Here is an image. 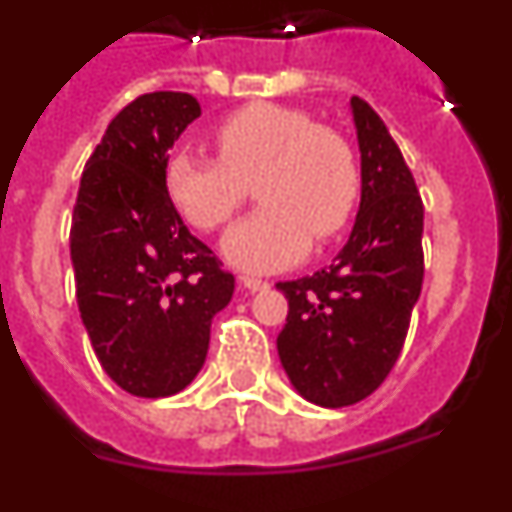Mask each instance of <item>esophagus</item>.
<instances>
[{
  "label": "esophagus",
  "instance_id": "34e87169",
  "mask_svg": "<svg viewBox=\"0 0 512 512\" xmlns=\"http://www.w3.org/2000/svg\"><path fill=\"white\" fill-rule=\"evenodd\" d=\"M241 284L248 289V292H259V289L269 287V282H264V279H256V277H241Z\"/></svg>",
  "mask_w": 512,
  "mask_h": 512
}]
</instances>
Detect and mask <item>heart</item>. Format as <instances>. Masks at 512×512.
<instances>
[{
  "label": "heart",
  "mask_w": 512,
  "mask_h": 512,
  "mask_svg": "<svg viewBox=\"0 0 512 512\" xmlns=\"http://www.w3.org/2000/svg\"><path fill=\"white\" fill-rule=\"evenodd\" d=\"M220 158L171 153L164 184L179 215L197 230H217L233 217L256 182L264 207L223 238L225 259L243 271L287 269L320 243L336 238L359 202L361 176L346 138L305 110L256 102L225 117L215 130Z\"/></svg>",
  "instance_id": "obj_1"
}]
</instances>
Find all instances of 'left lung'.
I'll use <instances>...</instances> for the list:
<instances>
[{
    "label": "left lung",
    "instance_id": "obj_1",
    "mask_svg": "<svg viewBox=\"0 0 512 512\" xmlns=\"http://www.w3.org/2000/svg\"><path fill=\"white\" fill-rule=\"evenodd\" d=\"M361 202L328 269L279 282L289 302L277 351L289 382L320 408L372 395L392 372L423 287V202L382 117L351 97Z\"/></svg>",
    "mask_w": 512,
    "mask_h": 512
}]
</instances>
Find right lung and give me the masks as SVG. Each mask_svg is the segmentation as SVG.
<instances>
[{
  "mask_svg": "<svg viewBox=\"0 0 512 512\" xmlns=\"http://www.w3.org/2000/svg\"><path fill=\"white\" fill-rule=\"evenodd\" d=\"M202 115L184 92L133 99L81 174L71 223L76 302L99 364L135 397L182 392L207 359L233 274L169 200V151Z\"/></svg>",
  "mask_w": 512,
  "mask_h": 512,
  "instance_id": "right-lung-1",
  "label": "right lung"
}]
</instances>
